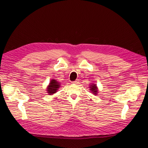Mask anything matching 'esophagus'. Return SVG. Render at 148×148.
<instances>
[{
	"label": "esophagus",
	"mask_w": 148,
	"mask_h": 148,
	"mask_svg": "<svg viewBox=\"0 0 148 148\" xmlns=\"http://www.w3.org/2000/svg\"><path fill=\"white\" fill-rule=\"evenodd\" d=\"M79 79H76L75 81H73V82H72V84H77V83H79Z\"/></svg>",
	"instance_id": "obj_1"
}]
</instances>
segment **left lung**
Segmentation results:
<instances>
[{"label": "left lung", "mask_w": 148, "mask_h": 148, "mask_svg": "<svg viewBox=\"0 0 148 148\" xmlns=\"http://www.w3.org/2000/svg\"><path fill=\"white\" fill-rule=\"evenodd\" d=\"M90 90L91 91V92H92L93 95H97V93H99V89H98V87H97V84H90Z\"/></svg>", "instance_id": "left-lung-1"}]
</instances>
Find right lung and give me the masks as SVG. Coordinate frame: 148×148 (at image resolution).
<instances>
[{
  "instance_id": "obj_1",
  "label": "right lung",
  "mask_w": 148,
  "mask_h": 148,
  "mask_svg": "<svg viewBox=\"0 0 148 148\" xmlns=\"http://www.w3.org/2000/svg\"><path fill=\"white\" fill-rule=\"evenodd\" d=\"M59 88H60V83L54 79H52L49 83V85L47 86L46 92L48 95H51L57 92Z\"/></svg>"
}]
</instances>
